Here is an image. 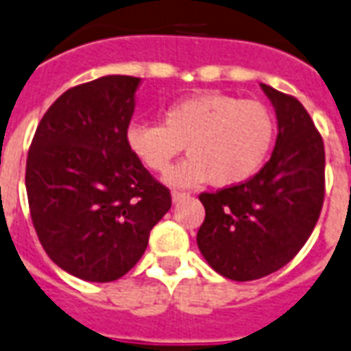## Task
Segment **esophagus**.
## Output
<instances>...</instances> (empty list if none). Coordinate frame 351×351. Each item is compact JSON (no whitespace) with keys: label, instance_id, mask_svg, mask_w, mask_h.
I'll list each match as a JSON object with an SVG mask.
<instances>
[{"label":"esophagus","instance_id":"esophagus-1","mask_svg":"<svg viewBox=\"0 0 351 351\" xmlns=\"http://www.w3.org/2000/svg\"><path fill=\"white\" fill-rule=\"evenodd\" d=\"M189 192H181V190H173L172 192V199L173 201H179V199H184V197H189Z\"/></svg>","mask_w":351,"mask_h":351}]
</instances>
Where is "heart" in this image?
I'll use <instances>...</instances> for the list:
<instances>
[{"label":"heart","mask_w":351,"mask_h":351,"mask_svg":"<svg viewBox=\"0 0 351 351\" xmlns=\"http://www.w3.org/2000/svg\"><path fill=\"white\" fill-rule=\"evenodd\" d=\"M274 137L276 122L267 106L223 93L179 100L162 111V124L138 122L126 132L132 154L152 172L167 173L186 146L190 159L170 173V181L210 179L214 186H236L254 178L269 159Z\"/></svg>","instance_id":"1"}]
</instances>
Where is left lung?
<instances>
[{"mask_svg":"<svg viewBox=\"0 0 351 351\" xmlns=\"http://www.w3.org/2000/svg\"><path fill=\"white\" fill-rule=\"evenodd\" d=\"M278 119L276 145L249 181L203 192L197 247L208 265L236 282L262 278L297 256L324 203V143L291 95L262 84Z\"/></svg>","mask_w":351,"mask_h":351,"instance_id":"left-lung-1","label":"left lung"}]
</instances>
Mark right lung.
<instances>
[{
    "label": "right lung",
    "mask_w": 351,
    "mask_h": 351,
    "mask_svg": "<svg viewBox=\"0 0 351 351\" xmlns=\"http://www.w3.org/2000/svg\"><path fill=\"white\" fill-rule=\"evenodd\" d=\"M141 78L110 75L67 89L32 137L25 186L38 240L88 282L121 278L170 210V190L133 156L126 132Z\"/></svg>",
    "instance_id": "add662e5"
}]
</instances>
